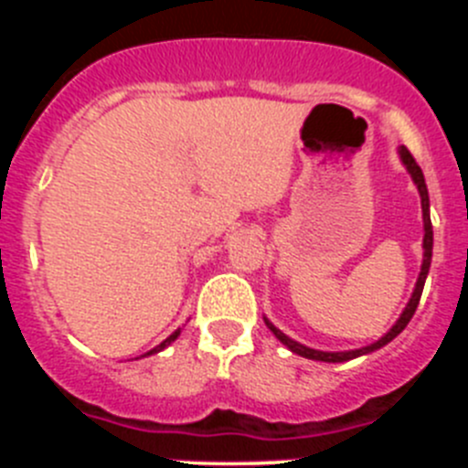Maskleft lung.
Wrapping results in <instances>:
<instances>
[{
    "instance_id": "8db88e82",
    "label": "left lung",
    "mask_w": 468,
    "mask_h": 468,
    "mask_svg": "<svg viewBox=\"0 0 468 468\" xmlns=\"http://www.w3.org/2000/svg\"><path fill=\"white\" fill-rule=\"evenodd\" d=\"M399 156H400V161H403L405 171L410 173L412 183L417 185V192H420V198H421V220H424V239H421V248H424V255H421V270H420V276H417L415 291H412L410 300H408V304H405V309H403V314L399 316V321H396V324L388 328V333H384L378 342H373V345L361 346V349H351V351H318V349H312V346H304V345H300V342L291 340V337H288L285 333H281V330L276 328L274 324H271L270 318H264V324H267V328H270L271 333L276 335V340H279L281 345L288 346V349H291L292 354H297V356L312 358V361H324V363L351 361V358L366 356V354H373V351L382 349L384 345H388V342L394 340L396 335L403 333L405 325L410 324L412 314H415L417 304H420L421 291H424V281H427L429 267H431L433 229H431V215H429V189H427V183H424V173H421V168L417 166V161L412 159V154L405 150L403 144L399 147Z\"/></svg>"
}]
</instances>
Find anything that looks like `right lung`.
Segmentation results:
<instances>
[{
    "instance_id": "obj_1",
    "label": "right lung",
    "mask_w": 468,
    "mask_h": 468,
    "mask_svg": "<svg viewBox=\"0 0 468 468\" xmlns=\"http://www.w3.org/2000/svg\"><path fill=\"white\" fill-rule=\"evenodd\" d=\"M177 335H180V328H177L176 333H173V335H168L166 340L161 342V345H156L154 349H150V351H147V354H144V356H152V354H159V351H164V349H166L168 345H171V342H176V340H177Z\"/></svg>"
}]
</instances>
